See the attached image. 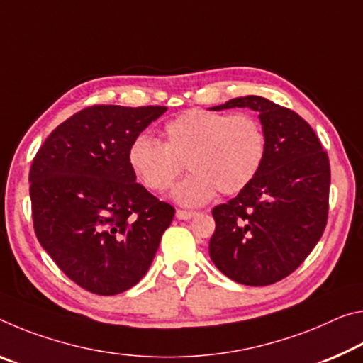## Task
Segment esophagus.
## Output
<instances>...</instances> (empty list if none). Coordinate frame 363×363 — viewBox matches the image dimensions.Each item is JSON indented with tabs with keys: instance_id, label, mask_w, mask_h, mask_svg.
I'll return each mask as SVG.
<instances>
[{
	"instance_id": "1",
	"label": "esophagus",
	"mask_w": 363,
	"mask_h": 363,
	"mask_svg": "<svg viewBox=\"0 0 363 363\" xmlns=\"http://www.w3.org/2000/svg\"><path fill=\"white\" fill-rule=\"evenodd\" d=\"M197 213L195 211H187V210H177L176 211V216L179 218V220H191V218H194Z\"/></svg>"
}]
</instances>
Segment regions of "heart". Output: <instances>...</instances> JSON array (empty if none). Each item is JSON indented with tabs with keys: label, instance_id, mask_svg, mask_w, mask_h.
<instances>
[{
	"label": "heart",
	"instance_id": "heart-1",
	"mask_svg": "<svg viewBox=\"0 0 363 363\" xmlns=\"http://www.w3.org/2000/svg\"><path fill=\"white\" fill-rule=\"evenodd\" d=\"M164 142L139 135L129 147V164L147 191H168L186 163L191 171L174 189L186 206L203 205L221 195L242 192L255 179L267 153V135L250 114L228 116L189 109L163 129Z\"/></svg>",
	"mask_w": 363,
	"mask_h": 363
}]
</instances>
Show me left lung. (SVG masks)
Listing matches in <instances>:
<instances>
[{"instance_id":"8db88e82","label":"left lung","mask_w":363,"mask_h":363,"mask_svg":"<svg viewBox=\"0 0 363 363\" xmlns=\"http://www.w3.org/2000/svg\"><path fill=\"white\" fill-rule=\"evenodd\" d=\"M250 108L267 135L254 181L213 208L210 257L229 279L245 286L278 283L301 267L326 228L330 158L315 130L296 111L263 96H239L215 106Z\"/></svg>"}]
</instances>
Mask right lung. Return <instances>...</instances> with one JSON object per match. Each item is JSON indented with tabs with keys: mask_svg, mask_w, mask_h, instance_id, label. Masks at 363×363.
I'll use <instances>...</instances> for the list:
<instances>
[{
	"mask_svg": "<svg viewBox=\"0 0 363 363\" xmlns=\"http://www.w3.org/2000/svg\"><path fill=\"white\" fill-rule=\"evenodd\" d=\"M166 106L94 105L51 132L32 161L40 245L69 279L99 296L135 286L157 254L174 206L135 182L129 147Z\"/></svg>",
	"mask_w": 363,
	"mask_h": 363,
	"instance_id": "obj_1",
	"label": "right lung"
}]
</instances>
